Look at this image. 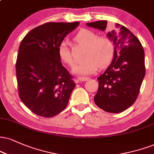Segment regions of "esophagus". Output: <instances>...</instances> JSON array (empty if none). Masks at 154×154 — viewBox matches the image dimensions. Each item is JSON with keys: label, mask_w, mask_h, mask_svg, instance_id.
Masks as SVG:
<instances>
[{"label": "esophagus", "mask_w": 154, "mask_h": 154, "mask_svg": "<svg viewBox=\"0 0 154 154\" xmlns=\"http://www.w3.org/2000/svg\"><path fill=\"white\" fill-rule=\"evenodd\" d=\"M89 79V77H79L77 78V80L79 81V82H85V81L88 80Z\"/></svg>", "instance_id": "esophagus-1"}]
</instances>
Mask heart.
<instances>
[{
	"label": "heart",
	"instance_id": "1",
	"mask_svg": "<svg viewBox=\"0 0 154 154\" xmlns=\"http://www.w3.org/2000/svg\"><path fill=\"white\" fill-rule=\"evenodd\" d=\"M74 42L85 47L84 58L73 69L78 75H90L97 71L98 67L104 68L112 62L116 53V47L112 38L106 35L97 36L95 31L82 29L76 34ZM59 59L64 64L73 66L75 64L67 41L63 40L58 47Z\"/></svg>",
	"mask_w": 154,
	"mask_h": 154
}]
</instances>
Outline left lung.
<instances>
[{
    "instance_id": "obj_1",
    "label": "left lung",
    "mask_w": 154,
    "mask_h": 154,
    "mask_svg": "<svg viewBox=\"0 0 154 154\" xmlns=\"http://www.w3.org/2000/svg\"><path fill=\"white\" fill-rule=\"evenodd\" d=\"M107 23V21H98L86 24L105 31ZM116 26L107 34L115 44V56L97 78L99 87L94 97L100 108L112 113L123 112L135 103L146 74L144 50L140 41L123 26L117 23Z\"/></svg>"
}]
</instances>
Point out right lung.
Returning <instances> with one entry per match:
<instances>
[{
  "mask_svg": "<svg viewBox=\"0 0 154 154\" xmlns=\"http://www.w3.org/2000/svg\"><path fill=\"white\" fill-rule=\"evenodd\" d=\"M79 22H49L29 31L21 41L16 60L18 95L37 116L54 117L68 104L76 86L62 65L58 47Z\"/></svg>",
  "mask_w": 154,
  "mask_h": 154,
  "instance_id": "right-lung-1",
  "label": "right lung"
}]
</instances>
